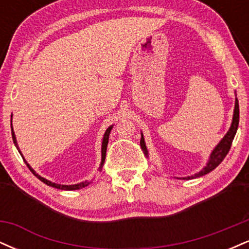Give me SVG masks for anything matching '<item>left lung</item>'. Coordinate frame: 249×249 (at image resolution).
Returning <instances> with one entry per match:
<instances>
[{
  "mask_svg": "<svg viewBox=\"0 0 249 249\" xmlns=\"http://www.w3.org/2000/svg\"><path fill=\"white\" fill-rule=\"evenodd\" d=\"M239 126V102L238 98H236V93H235V104H234V112H233V119H232V124H231L230 130L227 131V133L225 134L224 138L221 139L218 142L215 147L213 148V151L211 152L210 157H208V160L206 162L202 170H200L199 172H196L193 176H187V177H181V178H178L176 177L177 179H182V180H190V179H196L199 178V177L205 176V174L212 172L215 167H218L220 165V162L225 159V157L227 156L228 151H230L231 146H232V142L235 137L236 130H238ZM141 146L142 150L144 151V154L148 158V151L146 147V144H145V139H144V134L142 133V139H141Z\"/></svg>",
  "mask_w": 249,
  "mask_h": 249,
  "instance_id": "1",
  "label": "left lung"
}]
</instances>
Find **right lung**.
Returning <instances> with one entry per match:
<instances>
[{"mask_svg":"<svg viewBox=\"0 0 249 249\" xmlns=\"http://www.w3.org/2000/svg\"><path fill=\"white\" fill-rule=\"evenodd\" d=\"M112 127H113V125H110V126H108V127L107 128V131H105V132H104V136H103V139H102V160H101V166H99V168H98L99 171H102L103 165H104L105 157H107V142H108V136H110V132H111V130H112ZM11 136H13V142H14V144H15V146H16L17 150H18V152L21 153L22 158H23V160H24L25 164H27V166L29 167V170L31 171V172L34 173V176L37 177V178L41 180L42 182H44L45 185H48V186L58 188V190L73 191V190H81V188L88 186V185L91 182V181H85V182H78V184H73V185H61V184H56V182H53V181H50V180L43 178V177L39 176L38 173H36L35 170H34V168L31 167L29 164H28V161L24 159L23 154H22L21 151H19L18 144H17V141H16L15 132H14V128H13V115H11Z\"/></svg>","mask_w":249,"mask_h":249,"instance_id":"right-lung-1","label":"right lung"}]
</instances>
